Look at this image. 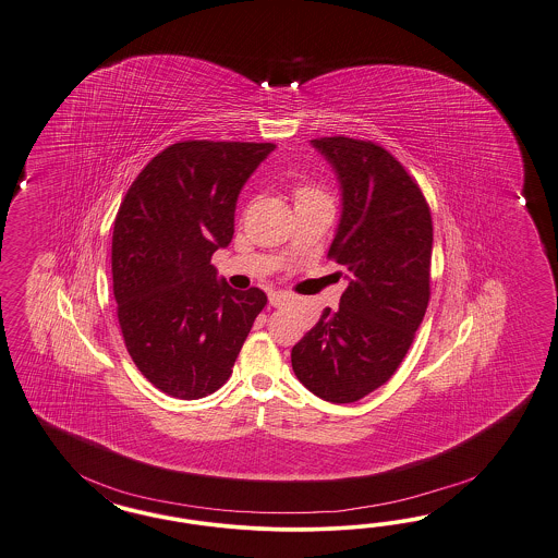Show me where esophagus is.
<instances>
[{
  "label": "esophagus",
  "instance_id": "esophagus-1",
  "mask_svg": "<svg viewBox=\"0 0 558 558\" xmlns=\"http://www.w3.org/2000/svg\"><path fill=\"white\" fill-rule=\"evenodd\" d=\"M289 301V294L282 292V290H271V292H269V305H271V307H287Z\"/></svg>",
  "mask_w": 558,
  "mask_h": 558
}]
</instances>
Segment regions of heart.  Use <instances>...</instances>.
Returning <instances> with one entry per match:
<instances>
[{"mask_svg":"<svg viewBox=\"0 0 558 558\" xmlns=\"http://www.w3.org/2000/svg\"><path fill=\"white\" fill-rule=\"evenodd\" d=\"M322 195H324L322 190H317V187H313V185H308V183H301V185H296V190H294L296 202L311 199V197H322Z\"/></svg>","mask_w":558,"mask_h":558,"instance_id":"obj_1","label":"heart"}]
</instances>
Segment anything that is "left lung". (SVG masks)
I'll return each instance as SVG.
<instances>
[{
	"label": "left lung",
	"mask_w": 558,
	"mask_h": 558,
	"mask_svg": "<svg viewBox=\"0 0 558 558\" xmlns=\"http://www.w3.org/2000/svg\"><path fill=\"white\" fill-rule=\"evenodd\" d=\"M311 144L342 187V218L327 257L347 269L348 289L290 359L308 391L350 404L389 381L423 324L433 220L418 183L384 146L344 135Z\"/></svg>",
	"instance_id": "1"
}]
</instances>
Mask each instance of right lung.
<instances>
[{
	"mask_svg": "<svg viewBox=\"0 0 558 558\" xmlns=\"http://www.w3.org/2000/svg\"><path fill=\"white\" fill-rule=\"evenodd\" d=\"M276 144L185 140L135 177L113 227V294L140 373L179 400L206 398L232 366L268 296L216 278L236 197Z\"/></svg>",
	"mask_w": 558,
	"mask_h": 558,
	"instance_id": "1",
	"label": "right lung"
}]
</instances>
